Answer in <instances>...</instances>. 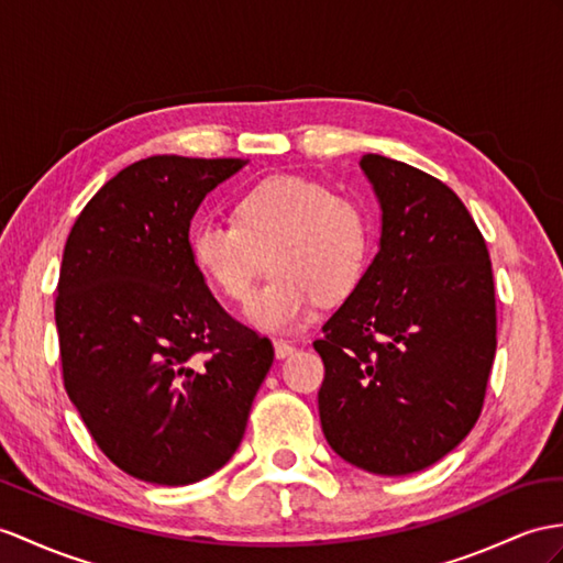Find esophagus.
<instances>
[{"instance_id":"obj_1","label":"esophagus","mask_w":563,"mask_h":563,"mask_svg":"<svg viewBox=\"0 0 563 563\" xmlns=\"http://www.w3.org/2000/svg\"><path fill=\"white\" fill-rule=\"evenodd\" d=\"M296 351V346L291 341L286 339H274V353H277V358H286V355H291Z\"/></svg>"}]
</instances>
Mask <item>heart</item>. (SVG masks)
<instances>
[{
    "label": "heart",
    "instance_id": "1",
    "mask_svg": "<svg viewBox=\"0 0 563 563\" xmlns=\"http://www.w3.org/2000/svg\"><path fill=\"white\" fill-rule=\"evenodd\" d=\"M375 229L365 205L300 176H269L234 205V224L202 219L188 236L196 269L229 300L249 298L263 255L269 279L249 303L257 327L303 322L318 298L349 296L365 277Z\"/></svg>",
    "mask_w": 563,
    "mask_h": 563
}]
</instances>
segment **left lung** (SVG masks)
<instances>
[{
	"instance_id": "obj_1",
	"label": "left lung",
	"mask_w": 563,
	"mask_h": 563,
	"mask_svg": "<svg viewBox=\"0 0 563 563\" xmlns=\"http://www.w3.org/2000/svg\"><path fill=\"white\" fill-rule=\"evenodd\" d=\"M361 167L382 205L379 253L312 346L320 422L377 475L428 468L473 430L497 351L487 243L440 178L382 155Z\"/></svg>"
}]
</instances>
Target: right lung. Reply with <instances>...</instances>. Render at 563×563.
I'll return each instance as SVG.
<instances>
[{
    "instance_id": "right-lung-1",
    "label": "right lung",
    "mask_w": 563,
    "mask_h": 563,
    "mask_svg": "<svg viewBox=\"0 0 563 563\" xmlns=\"http://www.w3.org/2000/svg\"><path fill=\"white\" fill-rule=\"evenodd\" d=\"M243 159L155 155L90 198L64 245L54 320L68 399L117 468L190 485L234 456L274 361L188 251L198 205Z\"/></svg>"
}]
</instances>
